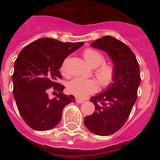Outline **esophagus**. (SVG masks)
Masks as SVG:
<instances>
[{"label":"esophagus","instance_id":"esophagus-1","mask_svg":"<svg viewBox=\"0 0 160 160\" xmlns=\"http://www.w3.org/2000/svg\"><path fill=\"white\" fill-rule=\"evenodd\" d=\"M85 102V99H83V98H76V102L77 103H82Z\"/></svg>","mask_w":160,"mask_h":160}]
</instances>
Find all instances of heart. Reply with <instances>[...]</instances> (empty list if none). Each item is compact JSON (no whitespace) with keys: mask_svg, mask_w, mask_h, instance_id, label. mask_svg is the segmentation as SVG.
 <instances>
[{"mask_svg":"<svg viewBox=\"0 0 160 160\" xmlns=\"http://www.w3.org/2000/svg\"><path fill=\"white\" fill-rule=\"evenodd\" d=\"M85 60L92 68H96L94 75L102 88H107L114 82L116 77V66L112 62H104L105 58L102 53L94 49L88 48L83 52ZM66 58L62 63L60 70L62 74L66 75ZM68 90L73 95L83 98L89 94L94 93L98 89V84L93 79L76 78L68 84Z\"/></svg>","mask_w":160,"mask_h":160,"instance_id":"b5f03b06","label":"heart"}]
</instances>
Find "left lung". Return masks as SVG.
Masks as SVG:
<instances>
[{
    "instance_id": "left-lung-1",
    "label": "left lung",
    "mask_w": 160,
    "mask_h": 160,
    "mask_svg": "<svg viewBox=\"0 0 160 160\" xmlns=\"http://www.w3.org/2000/svg\"><path fill=\"white\" fill-rule=\"evenodd\" d=\"M90 46L105 51L116 66L114 82L104 92L90 98L95 111L84 118V124L89 131L107 136L118 131L128 120L137 99L140 70L131 49L114 37H102Z\"/></svg>"
}]
</instances>
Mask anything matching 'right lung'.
<instances>
[{"instance_id": "add662e5", "label": "right lung", "mask_w": 160, "mask_h": 160, "mask_svg": "<svg viewBox=\"0 0 160 160\" xmlns=\"http://www.w3.org/2000/svg\"><path fill=\"white\" fill-rule=\"evenodd\" d=\"M84 45L83 42H62L44 38L24 47L14 64L13 96L25 123L36 131H48L60 122L62 110L75 101L73 95L62 93L65 87L59 69L66 58ZM50 90L59 92L49 99Z\"/></svg>"}]
</instances>
